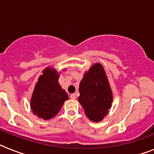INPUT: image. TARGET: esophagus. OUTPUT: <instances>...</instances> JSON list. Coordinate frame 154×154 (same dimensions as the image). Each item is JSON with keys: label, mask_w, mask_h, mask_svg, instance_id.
Listing matches in <instances>:
<instances>
[{"label": "esophagus", "mask_w": 154, "mask_h": 154, "mask_svg": "<svg viewBox=\"0 0 154 154\" xmlns=\"http://www.w3.org/2000/svg\"><path fill=\"white\" fill-rule=\"evenodd\" d=\"M70 98L72 99H76V95L75 93L71 94V95H70Z\"/></svg>", "instance_id": "obj_1"}]
</instances>
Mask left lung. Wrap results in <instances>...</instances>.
<instances>
[{
	"label": "left lung",
	"instance_id": "left-lung-1",
	"mask_svg": "<svg viewBox=\"0 0 154 154\" xmlns=\"http://www.w3.org/2000/svg\"><path fill=\"white\" fill-rule=\"evenodd\" d=\"M79 102L90 120L99 122L108 114L112 95L102 65H94L84 75L79 85Z\"/></svg>",
	"mask_w": 154,
	"mask_h": 154
}]
</instances>
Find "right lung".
Wrapping results in <instances>:
<instances>
[{"mask_svg": "<svg viewBox=\"0 0 154 154\" xmlns=\"http://www.w3.org/2000/svg\"><path fill=\"white\" fill-rule=\"evenodd\" d=\"M58 73L47 68L39 77L31 99V108L34 114L43 119L55 116L61 109L68 94L58 83Z\"/></svg>", "mask_w": 154, "mask_h": 154, "instance_id": "add662e5", "label": "right lung"}]
</instances>
